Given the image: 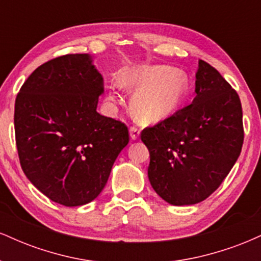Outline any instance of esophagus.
I'll return each instance as SVG.
<instances>
[{
  "label": "esophagus",
  "instance_id": "obj_1",
  "mask_svg": "<svg viewBox=\"0 0 261 261\" xmlns=\"http://www.w3.org/2000/svg\"><path fill=\"white\" fill-rule=\"evenodd\" d=\"M130 137L131 140H139L140 139V128L136 126L130 127Z\"/></svg>",
  "mask_w": 261,
  "mask_h": 261
}]
</instances>
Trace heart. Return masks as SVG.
Here are the masks:
<instances>
[{"label": "heart", "instance_id": "obj_1", "mask_svg": "<svg viewBox=\"0 0 261 261\" xmlns=\"http://www.w3.org/2000/svg\"><path fill=\"white\" fill-rule=\"evenodd\" d=\"M119 82L125 88L136 91L131 109L142 124H157L173 115L189 89L187 74L168 65L127 66L119 74ZM109 98L115 100V93H110Z\"/></svg>", "mask_w": 261, "mask_h": 261}]
</instances>
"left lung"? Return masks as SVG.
I'll return each instance as SVG.
<instances>
[{"instance_id":"1","label":"left lung","mask_w":261,"mask_h":261,"mask_svg":"<svg viewBox=\"0 0 261 261\" xmlns=\"http://www.w3.org/2000/svg\"><path fill=\"white\" fill-rule=\"evenodd\" d=\"M195 98L141 133L149 151L148 179L164 201L195 205L228 175L243 146V113L238 94L216 68L199 60Z\"/></svg>"}]
</instances>
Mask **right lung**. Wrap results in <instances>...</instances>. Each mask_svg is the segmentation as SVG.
Segmentation results:
<instances>
[{
	"label": "right lung",
	"mask_w": 261,
	"mask_h": 261,
	"mask_svg": "<svg viewBox=\"0 0 261 261\" xmlns=\"http://www.w3.org/2000/svg\"><path fill=\"white\" fill-rule=\"evenodd\" d=\"M103 93V76L89 54L45 62L18 93L14 131L20 166L53 201L70 207L93 201L128 143L127 127L97 112Z\"/></svg>",
	"instance_id": "1"
}]
</instances>
